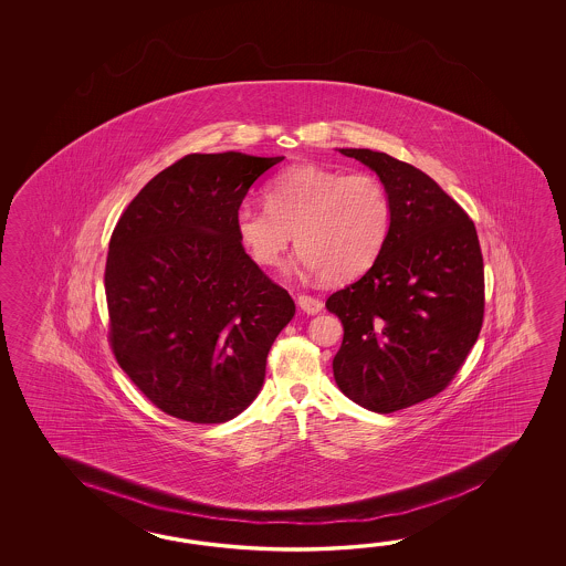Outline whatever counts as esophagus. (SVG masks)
I'll return each mask as SVG.
<instances>
[{
    "mask_svg": "<svg viewBox=\"0 0 566 566\" xmlns=\"http://www.w3.org/2000/svg\"><path fill=\"white\" fill-rule=\"evenodd\" d=\"M297 303H300V307L303 312L312 313V315L324 310V301L317 300V297H313V295H305V293L297 295Z\"/></svg>",
    "mask_w": 566,
    "mask_h": 566,
    "instance_id": "1",
    "label": "esophagus"
}]
</instances>
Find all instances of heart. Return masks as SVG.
<instances>
[{"instance_id":"heart-1","label":"heart","mask_w":566,"mask_h":566,"mask_svg":"<svg viewBox=\"0 0 566 566\" xmlns=\"http://www.w3.org/2000/svg\"><path fill=\"white\" fill-rule=\"evenodd\" d=\"M265 202H247L234 217L237 237L254 263L279 265L295 232L301 265L332 283L373 265L392 222L385 181L370 171L295 166L266 184Z\"/></svg>"}]
</instances>
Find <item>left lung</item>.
<instances>
[{
	"mask_svg": "<svg viewBox=\"0 0 566 566\" xmlns=\"http://www.w3.org/2000/svg\"><path fill=\"white\" fill-rule=\"evenodd\" d=\"M339 154L385 181L392 222L366 275L325 301L344 325L334 378L386 415L439 395L463 366L483 324V256L473 220L424 171L373 149Z\"/></svg>",
	"mask_w": 566,
	"mask_h": 566,
	"instance_id": "8db88e82",
	"label": "left lung"
}]
</instances>
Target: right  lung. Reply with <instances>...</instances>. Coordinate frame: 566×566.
Listing matches in <instances>:
<instances>
[{
  "instance_id": "1",
  "label": "right lung",
  "mask_w": 566,
  "mask_h": 566,
  "mask_svg": "<svg viewBox=\"0 0 566 566\" xmlns=\"http://www.w3.org/2000/svg\"><path fill=\"white\" fill-rule=\"evenodd\" d=\"M285 157L190 154L159 171L108 242V344L133 385L181 421L227 422L253 402L295 315L244 253L234 217Z\"/></svg>"
}]
</instances>
